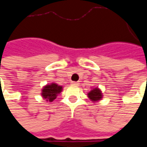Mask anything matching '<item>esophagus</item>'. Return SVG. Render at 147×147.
Wrapping results in <instances>:
<instances>
[{"label":"esophagus","instance_id":"1","mask_svg":"<svg viewBox=\"0 0 147 147\" xmlns=\"http://www.w3.org/2000/svg\"><path fill=\"white\" fill-rule=\"evenodd\" d=\"M79 82H72L71 83V85H73V86H79Z\"/></svg>","mask_w":147,"mask_h":147}]
</instances>
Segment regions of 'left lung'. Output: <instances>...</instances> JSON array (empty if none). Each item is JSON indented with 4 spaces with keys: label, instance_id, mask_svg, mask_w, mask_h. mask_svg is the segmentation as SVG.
<instances>
[{
    "label": "left lung",
    "instance_id": "8db88e82",
    "mask_svg": "<svg viewBox=\"0 0 147 147\" xmlns=\"http://www.w3.org/2000/svg\"><path fill=\"white\" fill-rule=\"evenodd\" d=\"M87 97L91 102L96 103L102 100L103 98V94H102L101 89H99L98 87H94V88H91V90L88 92Z\"/></svg>",
    "mask_w": 147,
    "mask_h": 147
}]
</instances>
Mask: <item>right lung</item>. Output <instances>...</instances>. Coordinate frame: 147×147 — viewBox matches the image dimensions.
Returning <instances> with one entry per match:
<instances>
[{
    "label": "right lung",
    "mask_w": 147,
    "mask_h": 147,
    "mask_svg": "<svg viewBox=\"0 0 147 147\" xmlns=\"http://www.w3.org/2000/svg\"><path fill=\"white\" fill-rule=\"evenodd\" d=\"M63 90V86L58 85L56 83H51L46 84L42 89V98L45 99L46 102H52L57 98L59 94Z\"/></svg>",
    "instance_id": "1"
}]
</instances>
